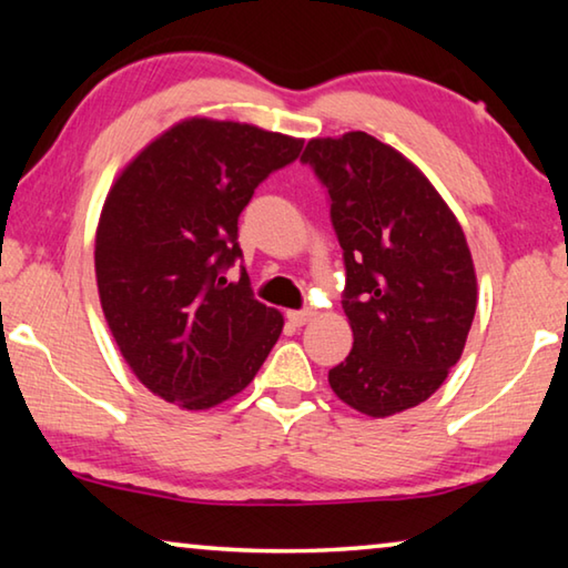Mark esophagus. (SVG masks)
<instances>
[{"label": "esophagus", "instance_id": "esophagus-1", "mask_svg": "<svg viewBox=\"0 0 568 568\" xmlns=\"http://www.w3.org/2000/svg\"><path fill=\"white\" fill-rule=\"evenodd\" d=\"M313 318H315V311H311V307H307V311H291V313H287V321L297 325V328H301V325H305V323H311Z\"/></svg>", "mask_w": 568, "mask_h": 568}]
</instances>
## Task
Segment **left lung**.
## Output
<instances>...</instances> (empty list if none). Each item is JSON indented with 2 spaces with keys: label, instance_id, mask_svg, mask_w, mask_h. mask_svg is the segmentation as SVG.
<instances>
[{
  "label": "left lung",
  "instance_id": "obj_1",
  "mask_svg": "<svg viewBox=\"0 0 568 568\" xmlns=\"http://www.w3.org/2000/svg\"><path fill=\"white\" fill-rule=\"evenodd\" d=\"M331 195L345 261L353 351L328 373L335 396L371 418L428 400L460 361L476 313L464 227L430 180L368 132L307 140Z\"/></svg>",
  "mask_w": 568,
  "mask_h": 568
}]
</instances>
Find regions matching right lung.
Listing matches in <instances>:
<instances>
[{"label":"right lung","instance_id":"add662e5","mask_svg":"<svg viewBox=\"0 0 568 568\" xmlns=\"http://www.w3.org/2000/svg\"><path fill=\"white\" fill-rule=\"evenodd\" d=\"M303 150L301 138L247 122L185 118L114 178L94 235L104 321L138 381L182 410L237 396L283 333L257 303L240 257L237 217L255 187Z\"/></svg>","mask_w":568,"mask_h":568}]
</instances>
